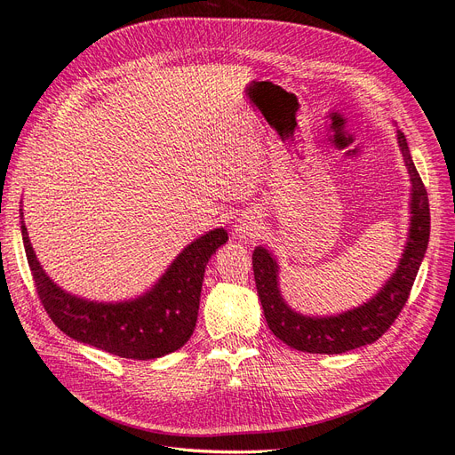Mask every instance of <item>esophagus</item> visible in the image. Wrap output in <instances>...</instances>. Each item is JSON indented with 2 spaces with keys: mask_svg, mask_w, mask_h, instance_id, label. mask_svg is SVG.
<instances>
[{
  "mask_svg": "<svg viewBox=\"0 0 455 455\" xmlns=\"http://www.w3.org/2000/svg\"><path fill=\"white\" fill-rule=\"evenodd\" d=\"M259 232H260V219L255 213H243L242 217H238L236 225H234V234L242 240L257 238Z\"/></svg>",
  "mask_w": 455,
  "mask_h": 455,
  "instance_id": "1",
  "label": "esophagus"
}]
</instances>
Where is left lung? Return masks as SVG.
<instances>
[{
  "mask_svg": "<svg viewBox=\"0 0 455 455\" xmlns=\"http://www.w3.org/2000/svg\"><path fill=\"white\" fill-rule=\"evenodd\" d=\"M397 143L410 175V227L397 268L376 295L357 307L334 315H306L285 302L280 289V265L270 249L257 245L253 274L270 331L287 346L307 354H344L376 342L408 300L429 243V198L410 156L406 138L397 130Z\"/></svg>",
  "mask_w": 455,
  "mask_h": 455,
  "instance_id": "1",
  "label": "left lung"
}]
</instances>
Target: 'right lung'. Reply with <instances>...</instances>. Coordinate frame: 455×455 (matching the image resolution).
<instances>
[{
    "mask_svg": "<svg viewBox=\"0 0 455 455\" xmlns=\"http://www.w3.org/2000/svg\"><path fill=\"white\" fill-rule=\"evenodd\" d=\"M19 223L37 295L54 325L81 344L136 361L168 355L188 342L196 327L206 265L217 249L228 242L225 228L202 234L140 297L98 302L71 295L56 285L36 257L22 208Z\"/></svg>",
    "mask_w": 455,
    "mask_h": 455,
    "instance_id": "right-lung-1",
    "label": "right lung"
}]
</instances>
